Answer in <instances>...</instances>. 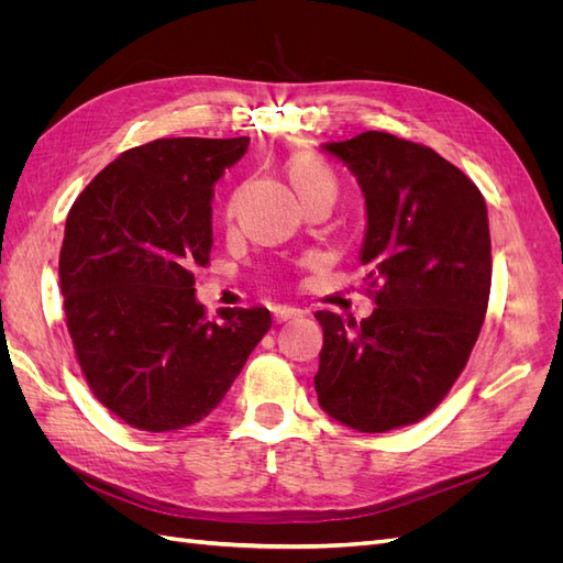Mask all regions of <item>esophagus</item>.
Returning a JSON list of instances; mask_svg holds the SVG:
<instances>
[{"label":"esophagus","mask_w":563,"mask_h":563,"mask_svg":"<svg viewBox=\"0 0 563 563\" xmlns=\"http://www.w3.org/2000/svg\"><path fill=\"white\" fill-rule=\"evenodd\" d=\"M305 312L300 308H291V305H282V308L275 310V319L282 323V321H288V319H298L302 317Z\"/></svg>","instance_id":"1"}]
</instances>
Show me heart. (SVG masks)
<instances>
[{"label":"heart","instance_id":"heart-1","mask_svg":"<svg viewBox=\"0 0 563 563\" xmlns=\"http://www.w3.org/2000/svg\"><path fill=\"white\" fill-rule=\"evenodd\" d=\"M286 172H288V180H291L300 201L317 197V195L335 197V178L319 159H314L310 155H296L291 162H288Z\"/></svg>","mask_w":563,"mask_h":563}]
</instances>
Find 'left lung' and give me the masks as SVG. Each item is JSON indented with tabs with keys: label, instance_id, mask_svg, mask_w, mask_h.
<instances>
[{
	"label": "left lung",
	"instance_id": "left-lung-1",
	"mask_svg": "<svg viewBox=\"0 0 563 563\" xmlns=\"http://www.w3.org/2000/svg\"><path fill=\"white\" fill-rule=\"evenodd\" d=\"M362 187L360 263L376 291L360 323L321 310L319 406L378 434L428 416L465 368L490 294L488 211L476 185L434 150L366 131L323 143Z\"/></svg>",
	"mask_w": 563,
	"mask_h": 563
}]
</instances>
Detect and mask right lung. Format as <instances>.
I'll return each mask as SVG.
<instances>
[{
    "label": "right lung",
    "mask_w": 563,
    "mask_h": 563,
    "mask_svg": "<svg viewBox=\"0 0 563 563\" xmlns=\"http://www.w3.org/2000/svg\"><path fill=\"white\" fill-rule=\"evenodd\" d=\"M246 150V135L126 150L67 213V331L96 399L135 430L207 418L272 327L265 308H223V321H209L195 294L192 269L213 246V185Z\"/></svg>",
    "instance_id": "add662e5"
}]
</instances>
